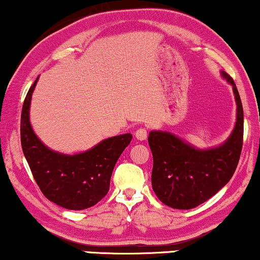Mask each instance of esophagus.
Returning a JSON list of instances; mask_svg holds the SVG:
<instances>
[{"label": "esophagus", "mask_w": 260, "mask_h": 260, "mask_svg": "<svg viewBox=\"0 0 260 260\" xmlns=\"http://www.w3.org/2000/svg\"><path fill=\"white\" fill-rule=\"evenodd\" d=\"M147 136H148V133L144 127H140V129L135 131V137H136L138 141H144L145 138H147Z\"/></svg>", "instance_id": "esophagus-1"}]
</instances>
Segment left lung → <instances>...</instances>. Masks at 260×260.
I'll use <instances>...</instances> for the list:
<instances>
[{
    "instance_id": "8db88e82",
    "label": "left lung",
    "mask_w": 260,
    "mask_h": 260,
    "mask_svg": "<svg viewBox=\"0 0 260 260\" xmlns=\"http://www.w3.org/2000/svg\"><path fill=\"white\" fill-rule=\"evenodd\" d=\"M221 74L232 85L237 103L236 126L225 143L201 150L167 131L149 133L154 158L152 189L172 208L191 209L204 204L229 182L237 169L243 148L244 111L233 79L223 71Z\"/></svg>"
}]
</instances>
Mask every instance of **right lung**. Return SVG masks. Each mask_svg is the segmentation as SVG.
Wrapping results in <instances>:
<instances>
[{
	"label": "right lung",
	"mask_w": 260,
	"mask_h": 260,
	"mask_svg": "<svg viewBox=\"0 0 260 260\" xmlns=\"http://www.w3.org/2000/svg\"><path fill=\"white\" fill-rule=\"evenodd\" d=\"M31 85L21 112V145L35 182L49 201L73 211L92 207L108 194L117 159L133 138L131 134L110 137L90 150L65 155L46 147L29 122Z\"/></svg>",
	"instance_id": "right-lung-1"
}]
</instances>
